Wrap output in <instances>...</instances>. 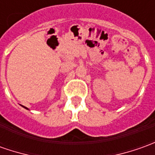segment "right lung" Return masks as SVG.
Here are the masks:
<instances>
[{
  "label": "right lung",
  "mask_w": 155,
  "mask_h": 155,
  "mask_svg": "<svg viewBox=\"0 0 155 155\" xmlns=\"http://www.w3.org/2000/svg\"><path fill=\"white\" fill-rule=\"evenodd\" d=\"M25 108H26V107H25Z\"/></svg>",
  "instance_id": "right-lung-1"
}]
</instances>
